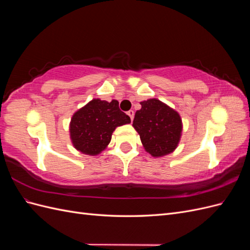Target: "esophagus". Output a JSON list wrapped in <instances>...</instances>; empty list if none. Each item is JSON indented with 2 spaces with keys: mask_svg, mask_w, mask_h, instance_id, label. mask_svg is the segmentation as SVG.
I'll list each match as a JSON object with an SVG mask.
<instances>
[{
  "mask_svg": "<svg viewBox=\"0 0 250 250\" xmlns=\"http://www.w3.org/2000/svg\"><path fill=\"white\" fill-rule=\"evenodd\" d=\"M127 115L130 117V120L132 121V120H133V117H134V111H133V110H129V111H127Z\"/></svg>",
  "mask_w": 250,
  "mask_h": 250,
  "instance_id": "1",
  "label": "esophagus"
}]
</instances>
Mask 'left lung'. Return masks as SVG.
<instances>
[{"label":"left lung","mask_w":250,"mask_h":250,"mask_svg":"<svg viewBox=\"0 0 250 250\" xmlns=\"http://www.w3.org/2000/svg\"><path fill=\"white\" fill-rule=\"evenodd\" d=\"M141 105L142 108L135 112L133 127L146 151L152 156L172 152L183 129L179 115L157 99L143 101Z\"/></svg>","instance_id":"obj_1"}]
</instances>
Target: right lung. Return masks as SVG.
<instances>
[{
    "label": "right lung",
    "mask_w": 250,
    "mask_h": 250,
    "mask_svg": "<svg viewBox=\"0 0 250 250\" xmlns=\"http://www.w3.org/2000/svg\"><path fill=\"white\" fill-rule=\"evenodd\" d=\"M130 123V118L119 108V102L94 99L75 112L70 132L75 148L96 155L106 148L116 127Z\"/></svg>",
    "instance_id": "add662e5"
}]
</instances>
